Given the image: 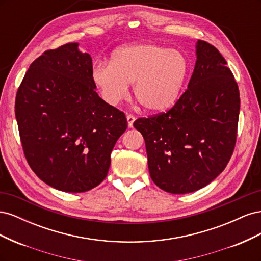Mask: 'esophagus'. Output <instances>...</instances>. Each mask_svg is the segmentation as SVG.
<instances>
[{
  "label": "esophagus",
  "instance_id": "esophagus-1",
  "mask_svg": "<svg viewBox=\"0 0 261 261\" xmlns=\"http://www.w3.org/2000/svg\"><path fill=\"white\" fill-rule=\"evenodd\" d=\"M126 120H127V125H128V127H129V128H132V127H133V124H134V122L136 121V117L134 116V115L128 114L127 116H126Z\"/></svg>",
  "mask_w": 261,
  "mask_h": 261
}]
</instances>
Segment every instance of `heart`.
<instances>
[{
  "label": "heart",
  "instance_id": "b5f03b06",
  "mask_svg": "<svg viewBox=\"0 0 261 261\" xmlns=\"http://www.w3.org/2000/svg\"><path fill=\"white\" fill-rule=\"evenodd\" d=\"M189 70L187 58L176 49L153 42H138L117 49L111 63L99 62L91 82L107 105L116 106L134 96L148 112L167 111L179 98Z\"/></svg>",
  "mask_w": 261,
  "mask_h": 261
}]
</instances>
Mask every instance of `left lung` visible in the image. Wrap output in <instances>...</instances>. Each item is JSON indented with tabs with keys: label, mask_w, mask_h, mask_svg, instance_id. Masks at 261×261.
Segmentation results:
<instances>
[{
	"label": "left lung",
	"mask_w": 261,
	"mask_h": 261,
	"mask_svg": "<svg viewBox=\"0 0 261 261\" xmlns=\"http://www.w3.org/2000/svg\"><path fill=\"white\" fill-rule=\"evenodd\" d=\"M239 115V86L226 61L215 46L198 40L193 75L175 106L134 122L145 139L153 183L171 194L193 193L211 183L233 153Z\"/></svg>",
	"instance_id": "1"
}]
</instances>
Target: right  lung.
<instances>
[{"label":"right lung","instance_id":"add662e5","mask_svg":"<svg viewBox=\"0 0 261 261\" xmlns=\"http://www.w3.org/2000/svg\"><path fill=\"white\" fill-rule=\"evenodd\" d=\"M78 46L67 43L36 59L15 101L30 168L45 184L66 193L90 191L107 177L110 155L127 128L124 113L98 96L91 57Z\"/></svg>","mask_w":261,"mask_h":261}]
</instances>
